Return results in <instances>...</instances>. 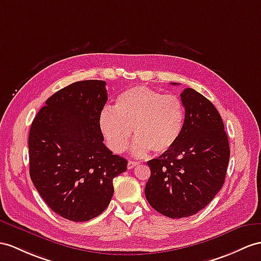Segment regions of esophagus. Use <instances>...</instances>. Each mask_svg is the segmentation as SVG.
<instances>
[{"label": "esophagus", "mask_w": 261, "mask_h": 261, "mask_svg": "<svg viewBox=\"0 0 261 261\" xmlns=\"http://www.w3.org/2000/svg\"><path fill=\"white\" fill-rule=\"evenodd\" d=\"M139 163L138 162H133V161H129L128 162V165H127V167H128V169H133L134 167L138 166Z\"/></svg>", "instance_id": "obj_1"}]
</instances>
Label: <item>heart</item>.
<instances>
[{"mask_svg": "<svg viewBox=\"0 0 261 261\" xmlns=\"http://www.w3.org/2000/svg\"><path fill=\"white\" fill-rule=\"evenodd\" d=\"M184 120V105L175 95L135 86L118 95L115 111L110 107L101 111L98 123L107 146L115 152L126 149L134 128L137 138L132 151L144 156L149 150L163 154L173 147L181 135Z\"/></svg>", "mask_w": 261, "mask_h": 261, "instance_id": "1", "label": "heart"}]
</instances>
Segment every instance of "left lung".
Listing matches in <instances>:
<instances>
[{
  "mask_svg": "<svg viewBox=\"0 0 261 261\" xmlns=\"http://www.w3.org/2000/svg\"><path fill=\"white\" fill-rule=\"evenodd\" d=\"M180 98L181 135L170 149L147 162L150 177L145 187L149 205L169 218L189 217L214 199L230 156L224 122L212 101L193 88H185Z\"/></svg>",
  "mask_w": 261,
  "mask_h": 261,
  "instance_id": "obj_1",
  "label": "left lung"
}]
</instances>
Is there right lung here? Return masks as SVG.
<instances>
[{
    "instance_id": "add662e5",
    "label": "right lung",
    "mask_w": 261,
    "mask_h": 261,
    "mask_svg": "<svg viewBox=\"0 0 261 261\" xmlns=\"http://www.w3.org/2000/svg\"><path fill=\"white\" fill-rule=\"evenodd\" d=\"M106 82H75L53 94L37 113L29 135L30 176L46 205L71 221L103 213L114 194L113 179L127 161L104 145L99 115Z\"/></svg>"
}]
</instances>
